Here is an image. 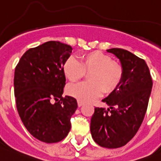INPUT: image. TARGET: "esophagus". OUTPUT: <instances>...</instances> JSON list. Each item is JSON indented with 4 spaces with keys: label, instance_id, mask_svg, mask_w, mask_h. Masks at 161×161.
I'll return each instance as SVG.
<instances>
[{
    "label": "esophagus",
    "instance_id": "esophagus-1",
    "mask_svg": "<svg viewBox=\"0 0 161 161\" xmlns=\"http://www.w3.org/2000/svg\"><path fill=\"white\" fill-rule=\"evenodd\" d=\"M77 103H78V106H79V107H81V106L84 104L83 102L80 101V100H77Z\"/></svg>",
    "mask_w": 161,
    "mask_h": 161
}]
</instances>
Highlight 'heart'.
<instances>
[{
    "label": "heart",
    "instance_id": "1",
    "mask_svg": "<svg viewBox=\"0 0 161 161\" xmlns=\"http://www.w3.org/2000/svg\"><path fill=\"white\" fill-rule=\"evenodd\" d=\"M63 72L71 82L81 79L89 74V82L71 84L66 87V93L82 102H88L104 92L111 94L120 86L123 69L110 56L99 51L84 54L80 62L70 57L63 64Z\"/></svg>",
    "mask_w": 161,
    "mask_h": 161
}]
</instances>
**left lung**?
I'll use <instances>...</instances> for the list:
<instances>
[{
	"label": "left lung",
	"instance_id": "obj_1",
	"mask_svg": "<svg viewBox=\"0 0 161 161\" xmlns=\"http://www.w3.org/2000/svg\"><path fill=\"white\" fill-rule=\"evenodd\" d=\"M107 52L120 60L123 80L102 100L109 108H95L90 132L97 144L112 149L125 146L140 128L147 113L152 79L143 59L124 49L111 48Z\"/></svg>",
	"mask_w": 161,
	"mask_h": 161
}]
</instances>
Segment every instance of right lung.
<instances>
[{"instance_id":"right-lung-1","label":"right lung","mask_w":161,"mask_h":161,"mask_svg":"<svg viewBox=\"0 0 161 161\" xmlns=\"http://www.w3.org/2000/svg\"><path fill=\"white\" fill-rule=\"evenodd\" d=\"M71 51L70 45L49 41L25 52L14 70L18 114L29 132L43 142L63 140L77 108L75 98L62 97L63 64Z\"/></svg>"}]
</instances>
